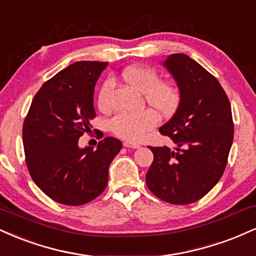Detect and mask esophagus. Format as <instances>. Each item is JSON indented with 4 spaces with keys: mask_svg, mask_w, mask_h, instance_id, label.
Instances as JSON below:
<instances>
[{
    "mask_svg": "<svg viewBox=\"0 0 256 256\" xmlns=\"http://www.w3.org/2000/svg\"><path fill=\"white\" fill-rule=\"evenodd\" d=\"M123 146L128 147V148H139V147H140L139 144L130 142V141H126V142H123Z\"/></svg>",
    "mask_w": 256,
    "mask_h": 256,
    "instance_id": "34e87169",
    "label": "esophagus"
}]
</instances>
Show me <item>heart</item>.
<instances>
[{
	"mask_svg": "<svg viewBox=\"0 0 256 256\" xmlns=\"http://www.w3.org/2000/svg\"><path fill=\"white\" fill-rule=\"evenodd\" d=\"M122 79L138 92L144 93L147 104L163 116H171L181 102V92L171 81H160V75L156 69L144 66H132L123 69ZM114 81L105 80L98 92L97 104L100 110L110 106V94ZM158 115L153 110L140 114H118L110 121V129L118 138L129 141H139L158 124Z\"/></svg>",
	"mask_w": 256,
	"mask_h": 256,
	"instance_id": "heart-1",
	"label": "heart"
}]
</instances>
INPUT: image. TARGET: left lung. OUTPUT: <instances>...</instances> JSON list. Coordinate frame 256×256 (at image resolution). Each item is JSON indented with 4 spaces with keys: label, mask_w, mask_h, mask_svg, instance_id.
<instances>
[{
    "label": "left lung",
    "mask_w": 256,
    "mask_h": 256,
    "mask_svg": "<svg viewBox=\"0 0 256 256\" xmlns=\"http://www.w3.org/2000/svg\"><path fill=\"white\" fill-rule=\"evenodd\" d=\"M163 66L175 79L181 102L159 132L177 147L150 146L154 158L146 184L165 202L188 205L223 175L234 140L231 105L219 81L189 56L172 54Z\"/></svg>",
    "instance_id": "1"
}]
</instances>
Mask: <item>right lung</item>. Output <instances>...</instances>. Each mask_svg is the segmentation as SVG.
I'll list each match as a JSON object with an SVG mask.
<instances>
[{
  "instance_id": "obj_1",
  "label": "right lung",
  "mask_w": 256,
  "mask_h": 256,
  "mask_svg": "<svg viewBox=\"0 0 256 256\" xmlns=\"http://www.w3.org/2000/svg\"><path fill=\"white\" fill-rule=\"evenodd\" d=\"M106 66L79 61L58 72L34 96L24 122L30 175L43 193L63 205H84L103 193L111 162L122 148L111 136L96 150L79 147V138L91 130L94 86Z\"/></svg>"
}]
</instances>
